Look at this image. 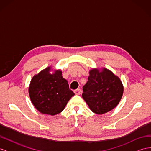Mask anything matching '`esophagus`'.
<instances>
[{"mask_svg":"<svg viewBox=\"0 0 151 151\" xmlns=\"http://www.w3.org/2000/svg\"><path fill=\"white\" fill-rule=\"evenodd\" d=\"M74 93L76 95H80L81 93V89H76V90H74Z\"/></svg>","mask_w":151,"mask_h":151,"instance_id":"1","label":"esophagus"}]
</instances>
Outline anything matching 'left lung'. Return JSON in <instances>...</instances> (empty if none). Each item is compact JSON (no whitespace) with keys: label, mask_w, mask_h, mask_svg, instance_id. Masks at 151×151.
Instances as JSON below:
<instances>
[{"label":"left lung","mask_w":151,"mask_h":151,"mask_svg":"<svg viewBox=\"0 0 151 151\" xmlns=\"http://www.w3.org/2000/svg\"><path fill=\"white\" fill-rule=\"evenodd\" d=\"M120 79L104 68L102 71L93 68L89 71L88 82L83 88L82 97L91 111L104 114L112 111L119 103L123 94Z\"/></svg>","instance_id":"obj_1"}]
</instances>
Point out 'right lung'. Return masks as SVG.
I'll list each match as a JSON object with an SVG mask.
<instances>
[{"label":"right lung","mask_w":151,"mask_h":151,"mask_svg":"<svg viewBox=\"0 0 151 151\" xmlns=\"http://www.w3.org/2000/svg\"><path fill=\"white\" fill-rule=\"evenodd\" d=\"M49 67L35 75L31 80L28 92L31 101L40 113L55 116L63 111L74 93L69 89L67 81L57 70L50 74Z\"/></svg>","instance_id":"obj_1"}]
</instances>
